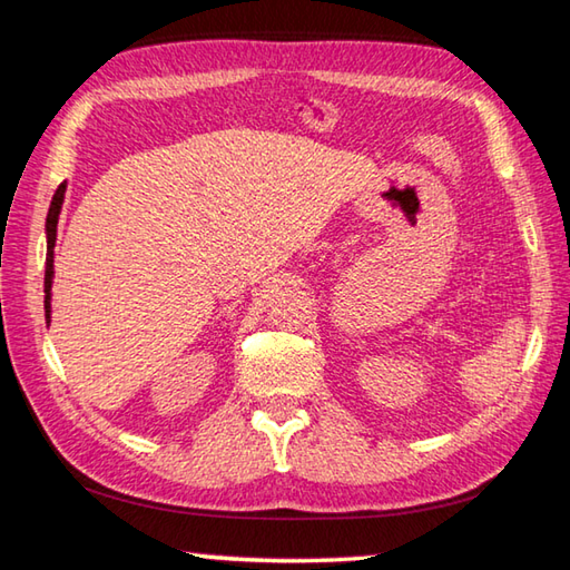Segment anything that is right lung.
<instances>
[{
    "label": "right lung",
    "instance_id": "1",
    "mask_svg": "<svg viewBox=\"0 0 570 570\" xmlns=\"http://www.w3.org/2000/svg\"><path fill=\"white\" fill-rule=\"evenodd\" d=\"M67 184H59V189L51 196V206L47 214V268H45V312L49 324V308H51V276H55V242H57V222L61 204H65Z\"/></svg>",
    "mask_w": 570,
    "mask_h": 570
}]
</instances>
